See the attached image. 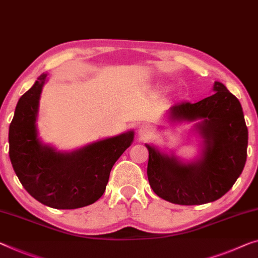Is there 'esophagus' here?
<instances>
[{
  "mask_svg": "<svg viewBox=\"0 0 258 258\" xmlns=\"http://www.w3.org/2000/svg\"><path fill=\"white\" fill-rule=\"evenodd\" d=\"M151 132H152L151 127L146 124H142L139 126V127H138V134H139L140 137H147Z\"/></svg>",
  "mask_w": 258,
  "mask_h": 258,
  "instance_id": "obj_1",
  "label": "esophagus"
}]
</instances>
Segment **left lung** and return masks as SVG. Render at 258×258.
I'll return each mask as SVG.
<instances>
[{"instance_id": "8db88e82", "label": "left lung", "mask_w": 258, "mask_h": 258, "mask_svg": "<svg viewBox=\"0 0 258 258\" xmlns=\"http://www.w3.org/2000/svg\"><path fill=\"white\" fill-rule=\"evenodd\" d=\"M214 94L197 103H178L167 111L170 124L194 122L201 139L197 159L183 161L146 144L149 152L147 176L153 191L178 205H202L221 198L243 170L248 128L239 99L215 81Z\"/></svg>"}]
</instances>
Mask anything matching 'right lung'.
Instances as JSON below:
<instances>
[{
  "mask_svg": "<svg viewBox=\"0 0 258 258\" xmlns=\"http://www.w3.org/2000/svg\"><path fill=\"white\" fill-rule=\"evenodd\" d=\"M47 74H41L19 98L9 127V156L24 189L38 202L57 210L88 206L104 194L110 171L134 140L133 131L92 142L72 152L44 144L38 113Z\"/></svg>",
  "mask_w": 258,
  "mask_h": 258,
  "instance_id": "1",
  "label": "right lung"
}]
</instances>
